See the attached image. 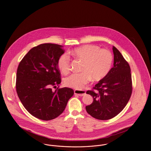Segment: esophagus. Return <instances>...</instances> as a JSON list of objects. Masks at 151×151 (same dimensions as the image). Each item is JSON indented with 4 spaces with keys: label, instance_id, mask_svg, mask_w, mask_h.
<instances>
[{
    "label": "esophagus",
    "instance_id": "1",
    "mask_svg": "<svg viewBox=\"0 0 151 151\" xmlns=\"http://www.w3.org/2000/svg\"><path fill=\"white\" fill-rule=\"evenodd\" d=\"M74 94L78 95L80 96H82L86 95V91L83 90H74Z\"/></svg>",
    "mask_w": 151,
    "mask_h": 151
}]
</instances>
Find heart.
<instances>
[{
    "instance_id": "1",
    "label": "heart",
    "mask_w": 151,
    "mask_h": 151,
    "mask_svg": "<svg viewBox=\"0 0 151 151\" xmlns=\"http://www.w3.org/2000/svg\"><path fill=\"white\" fill-rule=\"evenodd\" d=\"M76 59L83 62L81 73H74L65 78L66 86L81 90L92 79L98 81L103 79L111 69L113 56L111 52L95 45H85L75 48L69 53ZM57 65L63 74H67L70 69V59L66 55L60 56Z\"/></svg>"
}]
</instances>
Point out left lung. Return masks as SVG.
<instances>
[{
    "label": "left lung",
    "mask_w": 151,
    "mask_h": 151,
    "mask_svg": "<svg viewBox=\"0 0 151 151\" xmlns=\"http://www.w3.org/2000/svg\"><path fill=\"white\" fill-rule=\"evenodd\" d=\"M114 66L103 79L86 93L93 97V102L86 106L88 114L95 119L108 120L123 110L132 91L131 69L123 56L115 47Z\"/></svg>",
    "instance_id": "8db88e82"
}]
</instances>
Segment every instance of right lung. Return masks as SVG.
Masks as SVG:
<instances>
[{
    "label": "right lung",
    "instance_id": "add662e5",
    "mask_svg": "<svg viewBox=\"0 0 151 151\" xmlns=\"http://www.w3.org/2000/svg\"><path fill=\"white\" fill-rule=\"evenodd\" d=\"M63 47L50 43L40 44L32 48L18 66L17 94L25 109L36 118L50 120L58 117L74 94L70 88H52L61 82L57 61L65 52Z\"/></svg>",
    "mask_w": 151,
    "mask_h": 151
}]
</instances>
